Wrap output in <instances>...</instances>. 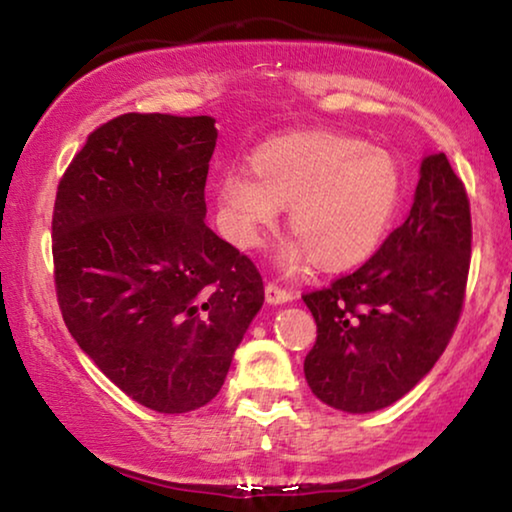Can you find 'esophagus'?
I'll return each mask as SVG.
<instances>
[{"label": "esophagus", "instance_id": "esophagus-1", "mask_svg": "<svg viewBox=\"0 0 512 512\" xmlns=\"http://www.w3.org/2000/svg\"><path fill=\"white\" fill-rule=\"evenodd\" d=\"M265 298H268L270 305H279V303H289V300L296 298V291L293 289H284L275 282L265 284Z\"/></svg>", "mask_w": 512, "mask_h": 512}]
</instances>
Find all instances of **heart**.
<instances>
[{
	"label": "heart",
	"mask_w": 512,
	"mask_h": 512,
	"mask_svg": "<svg viewBox=\"0 0 512 512\" xmlns=\"http://www.w3.org/2000/svg\"><path fill=\"white\" fill-rule=\"evenodd\" d=\"M254 179L228 172L216 186L221 219L237 247L254 249L289 207L296 242L282 261L324 272L349 270L370 258L394 221L403 195L396 156L361 137L335 130L291 132L258 146L251 156Z\"/></svg>",
	"instance_id": "heart-1"
}]
</instances>
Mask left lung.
<instances>
[{
  "instance_id": "1",
  "label": "left lung",
  "mask_w": 512,
  "mask_h": 512,
  "mask_svg": "<svg viewBox=\"0 0 512 512\" xmlns=\"http://www.w3.org/2000/svg\"><path fill=\"white\" fill-rule=\"evenodd\" d=\"M471 240L464 181L445 153L426 156L408 219L352 275L303 293L317 321L305 380L319 401L373 412L429 373L464 310Z\"/></svg>"
}]
</instances>
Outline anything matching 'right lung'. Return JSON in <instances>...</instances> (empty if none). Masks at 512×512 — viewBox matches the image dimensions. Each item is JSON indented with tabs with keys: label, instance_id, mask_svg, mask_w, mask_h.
<instances>
[{
	"label": "right lung",
	"instance_id": "obj_1",
	"mask_svg": "<svg viewBox=\"0 0 512 512\" xmlns=\"http://www.w3.org/2000/svg\"><path fill=\"white\" fill-rule=\"evenodd\" d=\"M214 146L209 116L121 114L55 193L65 326L123 394L167 415L219 394L265 296L254 261L205 226Z\"/></svg>",
	"mask_w": 512,
	"mask_h": 512
}]
</instances>
